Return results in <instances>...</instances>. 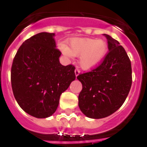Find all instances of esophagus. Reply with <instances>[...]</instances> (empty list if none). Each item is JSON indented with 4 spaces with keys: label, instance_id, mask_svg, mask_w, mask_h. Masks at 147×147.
Masks as SVG:
<instances>
[{
    "label": "esophagus",
    "instance_id": "esophagus-1",
    "mask_svg": "<svg viewBox=\"0 0 147 147\" xmlns=\"http://www.w3.org/2000/svg\"><path fill=\"white\" fill-rule=\"evenodd\" d=\"M75 76H77L78 75L80 74V70L78 69V68H76V69H75Z\"/></svg>",
    "mask_w": 147,
    "mask_h": 147
}]
</instances>
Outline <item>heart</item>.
<instances>
[{
  "label": "heart",
  "mask_w": 147,
  "mask_h": 147,
  "mask_svg": "<svg viewBox=\"0 0 147 147\" xmlns=\"http://www.w3.org/2000/svg\"><path fill=\"white\" fill-rule=\"evenodd\" d=\"M62 51L68 57H80L79 64L84 70H91L102 62L107 52V45L102 40L73 38Z\"/></svg>",
  "instance_id": "1"
}]
</instances>
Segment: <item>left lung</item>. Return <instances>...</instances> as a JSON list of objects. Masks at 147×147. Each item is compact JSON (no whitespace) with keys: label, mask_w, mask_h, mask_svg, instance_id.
Listing matches in <instances>:
<instances>
[{"label":"left lung","mask_w":147,"mask_h":147,"mask_svg":"<svg viewBox=\"0 0 147 147\" xmlns=\"http://www.w3.org/2000/svg\"><path fill=\"white\" fill-rule=\"evenodd\" d=\"M108 54L99 66L80 74L82 85L79 107L90 119H103L114 113L124 104L132 85V67L125 50L117 40L103 34Z\"/></svg>","instance_id":"8db88e82"}]
</instances>
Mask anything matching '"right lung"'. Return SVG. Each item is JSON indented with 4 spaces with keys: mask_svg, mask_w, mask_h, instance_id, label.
Returning <instances> with one entry per match:
<instances>
[{
    "mask_svg": "<svg viewBox=\"0 0 147 147\" xmlns=\"http://www.w3.org/2000/svg\"><path fill=\"white\" fill-rule=\"evenodd\" d=\"M54 36L41 32L24 41L11 66L14 96L26 113L37 119L55 113L61 94L76 79L74 66L60 64Z\"/></svg>",
    "mask_w": 147,
    "mask_h": 147,
    "instance_id": "add662e5",
    "label": "right lung"
}]
</instances>
